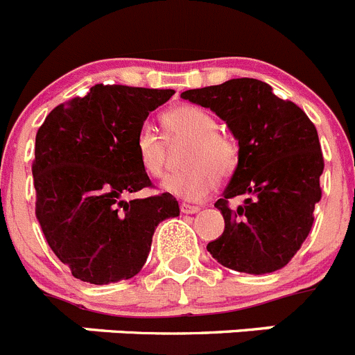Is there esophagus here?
<instances>
[{
    "label": "esophagus",
    "mask_w": 355,
    "mask_h": 355,
    "mask_svg": "<svg viewBox=\"0 0 355 355\" xmlns=\"http://www.w3.org/2000/svg\"><path fill=\"white\" fill-rule=\"evenodd\" d=\"M180 208H181V213H187V215H192V213L200 211L199 206H190V205H184V202L180 206Z\"/></svg>",
    "instance_id": "esophagus-1"
}]
</instances>
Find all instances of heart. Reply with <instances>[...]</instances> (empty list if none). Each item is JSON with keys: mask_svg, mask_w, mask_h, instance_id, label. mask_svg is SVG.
<instances>
[{"mask_svg": "<svg viewBox=\"0 0 355 355\" xmlns=\"http://www.w3.org/2000/svg\"><path fill=\"white\" fill-rule=\"evenodd\" d=\"M163 136L153 126H142L135 139L140 167L150 178L167 171L171 147L187 144L181 153L184 171L165 178L163 190L187 200H202L215 188L216 178H227L238 162V147L227 133L218 131V122L208 110L180 105L162 115Z\"/></svg>", "mask_w": 355, "mask_h": 355, "instance_id": "1", "label": "heart"}]
</instances>
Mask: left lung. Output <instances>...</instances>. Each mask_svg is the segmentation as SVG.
Listing matches in <instances>:
<instances>
[{"instance_id": "left-lung-1", "label": "left lung", "mask_w": 355, "mask_h": 355, "mask_svg": "<svg viewBox=\"0 0 355 355\" xmlns=\"http://www.w3.org/2000/svg\"><path fill=\"white\" fill-rule=\"evenodd\" d=\"M181 97L215 112L240 147L231 181L215 202L225 227L208 243L209 254L231 270L254 275L286 266L311 231L322 199L324 156L315 124L254 78L187 90ZM238 195L246 200L231 210L227 200Z\"/></svg>"}]
</instances>
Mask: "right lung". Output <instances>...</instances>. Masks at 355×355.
<instances>
[{"label":"right lung","mask_w":355,"mask_h":355,"mask_svg":"<svg viewBox=\"0 0 355 355\" xmlns=\"http://www.w3.org/2000/svg\"><path fill=\"white\" fill-rule=\"evenodd\" d=\"M172 96L171 89L99 83L51 110L37 131V220L80 281L110 284L137 275L156 225L180 215L171 193L126 200L153 184L135 139L147 115Z\"/></svg>","instance_id":"obj_1"}]
</instances>
